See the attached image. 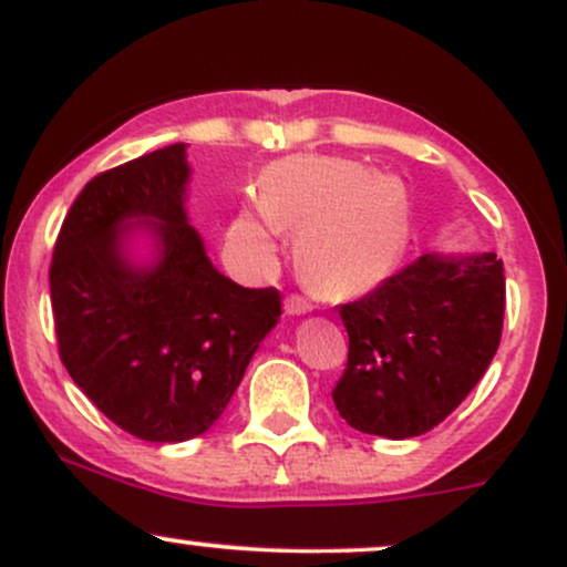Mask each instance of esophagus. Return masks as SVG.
Returning a JSON list of instances; mask_svg holds the SVG:
<instances>
[{"mask_svg": "<svg viewBox=\"0 0 567 567\" xmlns=\"http://www.w3.org/2000/svg\"><path fill=\"white\" fill-rule=\"evenodd\" d=\"M311 309H315V306H311V301H306V298L298 296V292H292V296L285 298V311H288V315H292V317L309 315Z\"/></svg>", "mask_w": 567, "mask_h": 567, "instance_id": "1", "label": "esophagus"}]
</instances>
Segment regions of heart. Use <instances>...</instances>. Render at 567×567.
I'll use <instances>...</instances> for the list:
<instances>
[{"label":"heart","mask_w":567,"mask_h":567,"mask_svg":"<svg viewBox=\"0 0 567 567\" xmlns=\"http://www.w3.org/2000/svg\"><path fill=\"white\" fill-rule=\"evenodd\" d=\"M279 231L296 234V264L322 296H357L383 282L408 245V192L394 175L338 157H288L258 181V210L226 229L231 261L247 271L277 264Z\"/></svg>","instance_id":"heart-1"}]
</instances>
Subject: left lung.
I'll list each match as a JSON object with an SVG mask.
<instances>
[{
    "mask_svg": "<svg viewBox=\"0 0 567 567\" xmlns=\"http://www.w3.org/2000/svg\"><path fill=\"white\" fill-rule=\"evenodd\" d=\"M504 301L496 252H426L343 303L349 360L333 389L341 419L389 440L419 437L445 421L496 354Z\"/></svg>",
    "mask_w": 567,
    "mask_h": 567,
    "instance_id": "1",
    "label": "left lung"
}]
</instances>
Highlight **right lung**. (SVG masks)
I'll list each match as a JSON object with an SVG mask.
<instances>
[{
  "label": "right lung",
  "instance_id": "right-lung-1",
  "mask_svg": "<svg viewBox=\"0 0 567 567\" xmlns=\"http://www.w3.org/2000/svg\"><path fill=\"white\" fill-rule=\"evenodd\" d=\"M186 143L95 175L50 264L58 351L93 405L146 442H186L220 419L282 298L213 266L188 224ZM153 237L148 262L128 237Z\"/></svg>",
  "mask_w": 567,
  "mask_h": 567
}]
</instances>
